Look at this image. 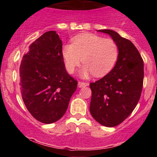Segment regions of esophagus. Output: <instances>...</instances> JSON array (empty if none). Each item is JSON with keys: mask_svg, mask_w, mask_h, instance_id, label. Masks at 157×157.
Segmentation results:
<instances>
[{"mask_svg": "<svg viewBox=\"0 0 157 157\" xmlns=\"http://www.w3.org/2000/svg\"><path fill=\"white\" fill-rule=\"evenodd\" d=\"M89 86V83H87V82H78V87H79V88L86 87V86Z\"/></svg>", "mask_w": 157, "mask_h": 157, "instance_id": "obj_1", "label": "esophagus"}]
</instances>
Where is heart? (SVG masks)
<instances>
[{
    "mask_svg": "<svg viewBox=\"0 0 157 157\" xmlns=\"http://www.w3.org/2000/svg\"><path fill=\"white\" fill-rule=\"evenodd\" d=\"M119 49L113 40L91 33L75 36L72 44L63 46L62 55L68 73L75 72L82 62L80 75L87 78L93 74L100 77L112 69L118 58Z\"/></svg>",
    "mask_w": 157,
    "mask_h": 157,
    "instance_id": "b5f03b06",
    "label": "heart"
}]
</instances>
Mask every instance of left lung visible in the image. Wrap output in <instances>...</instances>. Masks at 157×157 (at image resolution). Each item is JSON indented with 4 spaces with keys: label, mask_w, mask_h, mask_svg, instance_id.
Returning a JSON list of instances; mask_svg holds the SVG:
<instances>
[{
    "label": "left lung",
    "mask_w": 157,
    "mask_h": 157,
    "mask_svg": "<svg viewBox=\"0 0 157 157\" xmlns=\"http://www.w3.org/2000/svg\"><path fill=\"white\" fill-rule=\"evenodd\" d=\"M97 32L108 34L118 46L114 67L109 74L90 83V112L93 118L106 127H114L132 113L141 96L144 64L137 48L129 40L111 29Z\"/></svg>",
    "instance_id": "obj_1"
}]
</instances>
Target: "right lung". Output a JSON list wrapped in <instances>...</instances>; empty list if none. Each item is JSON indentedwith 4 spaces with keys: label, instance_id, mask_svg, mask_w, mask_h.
Segmentation results:
<instances>
[{
    "label": "right lung",
    "instance_id": "1",
    "mask_svg": "<svg viewBox=\"0 0 157 157\" xmlns=\"http://www.w3.org/2000/svg\"><path fill=\"white\" fill-rule=\"evenodd\" d=\"M62 40L45 32L29 47L20 66L21 92L26 109L39 122L53 123L66 113L77 82L68 75Z\"/></svg>",
    "mask_w": 157,
    "mask_h": 157
}]
</instances>
